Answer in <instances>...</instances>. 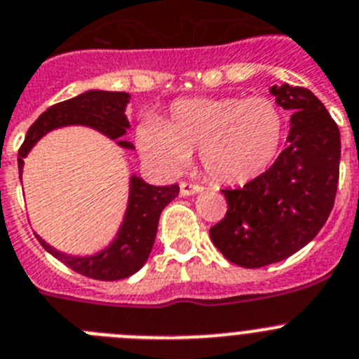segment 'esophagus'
<instances>
[{"mask_svg":"<svg viewBox=\"0 0 359 359\" xmlns=\"http://www.w3.org/2000/svg\"><path fill=\"white\" fill-rule=\"evenodd\" d=\"M200 191H203V187L200 184H191L186 182V180L180 182V195L182 196H191L195 195V193H200Z\"/></svg>","mask_w":359,"mask_h":359,"instance_id":"esophagus-1","label":"esophagus"}]
</instances>
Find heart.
Here are the masks:
<instances>
[{
  "label": "heart",
  "mask_w": 359,
  "mask_h": 359,
  "mask_svg": "<svg viewBox=\"0 0 359 359\" xmlns=\"http://www.w3.org/2000/svg\"><path fill=\"white\" fill-rule=\"evenodd\" d=\"M285 138V118L269 97H193L180 99L168 120L140 127L143 156L179 170L200 150V163L212 182L244 186L271 168Z\"/></svg>",
  "instance_id": "heart-1"
}]
</instances>
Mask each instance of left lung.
I'll list each match as a JSON object with an SVG mask.
<instances>
[{"label": "left lung", "instance_id": "1", "mask_svg": "<svg viewBox=\"0 0 359 359\" xmlns=\"http://www.w3.org/2000/svg\"><path fill=\"white\" fill-rule=\"evenodd\" d=\"M269 92L292 113L285 150L259 179L223 189L229 210L209 230L223 257L248 269L285 260L319 233L340 175V130L324 104L303 86Z\"/></svg>", "mask_w": 359, "mask_h": 359}]
</instances>
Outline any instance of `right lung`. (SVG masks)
Segmentation results:
<instances>
[{
	"label": "right lung",
	"instance_id": "obj_1",
	"mask_svg": "<svg viewBox=\"0 0 359 359\" xmlns=\"http://www.w3.org/2000/svg\"><path fill=\"white\" fill-rule=\"evenodd\" d=\"M127 102H129V93L126 92L90 90L74 99L51 106L28 129L18 156L19 175L22 173V164H25L22 159L28 156L32 147L43 134L63 126H88L106 134L108 138L118 140L116 143L123 149H134L130 142L120 140L129 129V120L126 116ZM175 196H179V184L150 186L140 177H130L129 203L122 226L116 233V239L97 255H65L46 244V241L40 239L39 236L36 239L40 241L43 250L83 276L102 281L122 280L142 269L143 264L147 262L156 241L161 212Z\"/></svg>",
	"mask_w": 359,
	"mask_h": 359
}]
</instances>
